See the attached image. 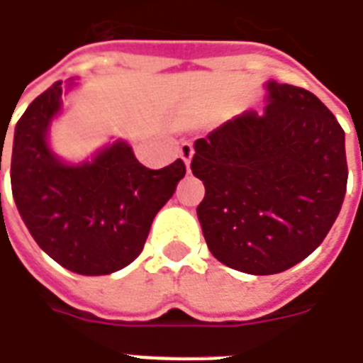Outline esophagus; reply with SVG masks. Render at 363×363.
<instances>
[{
	"mask_svg": "<svg viewBox=\"0 0 363 363\" xmlns=\"http://www.w3.org/2000/svg\"><path fill=\"white\" fill-rule=\"evenodd\" d=\"M192 155H194V146L190 142H182L181 146V157L186 163V167H190V161H192Z\"/></svg>",
	"mask_w": 363,
	"mask_h": 363,
	"instance_id": "obj_1",
	"label": "esophagus"
}]
</instances>
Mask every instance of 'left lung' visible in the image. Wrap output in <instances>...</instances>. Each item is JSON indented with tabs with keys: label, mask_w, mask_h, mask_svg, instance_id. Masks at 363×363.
<instances>
[{
	"label": "left lung",
	"mask_w": 363,
	"mask_h": 363,
	"mask_svg": "<svg viewBox=\"0 0 363 363\" xmlns=\"http://www.w3.org/2000/svg\"><path fill=\"white\" fill-rule=\"evenodd\" d=\"M265 113H244L196 140L192 173L209 252L236 271L273 275L323 242L345 200V130L318 96L267 84Z\"/></svg>",
	"instance_id": "obj_1"
}]
</instances>
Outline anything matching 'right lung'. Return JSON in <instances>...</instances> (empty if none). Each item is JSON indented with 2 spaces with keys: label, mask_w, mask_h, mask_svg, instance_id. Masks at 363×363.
Instances as JSON below:
<instances>
[{
  "label": "right lung",
  "mask_w": 363,
  "mask_h": 363,
  "mask_svg": "<svg viewBox=\"0 0 363 363\" xmlns=\"http://www.w3.org/2000/svg\"><path fill=\"white\" fill-rule=\"evenodd\" d=\"M61 92L55 82L18 119L11 155L13 198L32 238L59 265L80 275H109L140 256L155 213L173 196L186 165L177 160L147 169L125 142L84 165L61 163L45 144Z\"/></svg>",
  "instance_id": "right-lung-1"
}]
</instances>
